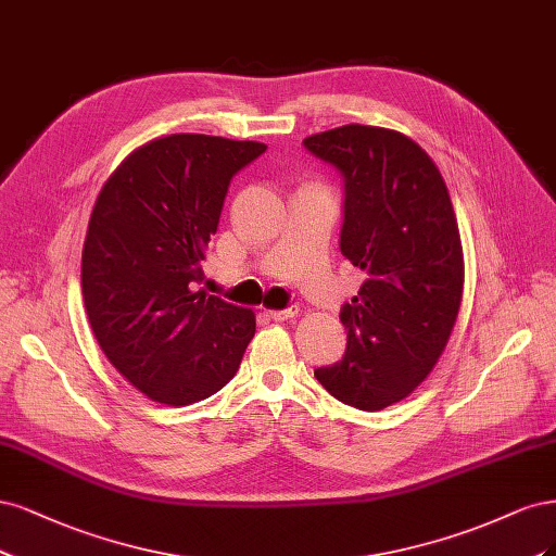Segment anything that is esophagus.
Segmentation results:
<instances>
[{
  "label": "esophagus",
  "instance_id": "esophagus-1",
  "mask_svg": "<svg viewBox=\"0 0 556 556\" xmlns=\"http://www.w3.org/2000/svg\"><path fill=\"white\" fill-rule=\"evenodd\" d=\"M298 307H289V309H270L267 312V316L270 318H275V320H291V318H295L298 316Z\"/></svg>",
  "mask_w": 556,
  "mask_h": 556
}]
</instances>
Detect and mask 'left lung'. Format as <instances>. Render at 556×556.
Returning <instances> with one entry per match:
<instances>
[{
    "instance_id": "left-lung-1",
    "label": "left lung",
    "mask_w": 556,
    "mask_h": 556,
    "mask_svg": "<svg viewBox=\"0 0 556 556\" xmlns=\"http://www.w3.org/2000/svg\"><path fill=\"white\" fill-rule=\"evenodd\" d=\"M344 177L342 254L367 275L342 307L346 353L314 374L361 410L408 397L451 339L464 291V254L451 193L408 136L346 124L304 138Z\"/></svg>"
}]
</instances>
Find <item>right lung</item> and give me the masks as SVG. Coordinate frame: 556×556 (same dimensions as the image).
<instances>
[{
	"mask_svg": "<svg viewBox=\"0 0 556 556\" xmlns=\"http://www.w3.org/2000/svg\"><path fill=\"white\" fill-rule=\"evenodd\" d=\"M263 142L173 134L134 150L101 187L83 244L89 326L152 402L187 406L236 376L252 309L195 291L228 185Z\"/></svg>",
	"mask_w": 556,
	"mask_h": 556,
	"instance_id": "1",
	"label": "right lung"
}]
</instances>
